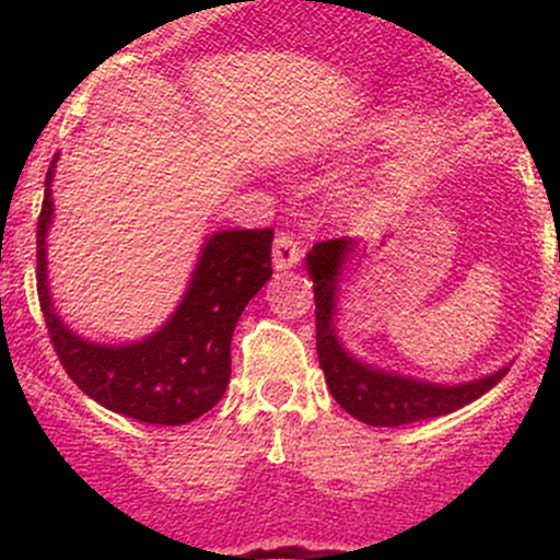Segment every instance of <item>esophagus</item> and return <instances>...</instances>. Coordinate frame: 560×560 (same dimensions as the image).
Listing matches in <instances>:
<instances>
[{
	"instance_id": "34e87169",
	"label": "esophagus",
	"mask_w": 560,
	"mask_h": 560,
	"mask_svg": "<svg viewBox=\"0 0 560 560\" xmlns=\"http://www.w3.org/2000/svg\"><path fill=\"white\" fill-rule=\"evenodd\" d=\"M300 240L294 234H289V231H281V234H276V242H273V266L279 268H292L294 262L300 260Z\"/></svg>"
}]
</instances>
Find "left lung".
<instances>
[{"instance_id":"8db88e82","label":"left lung","mask_w":560,"mask_h":560,"mask_svg":"<svg viewBox=\"0 0 560 560\" xmlns=\"http://www.w3.org/2000/svg\"><path fill=\"white\" fill-rule=\"evenodd\" d=\"M350 249L352 240H326L313 244L307 253V273L313 279V300H316L318 363L334 400L342 405L347 413L369 427H405V423L436 419L474 402L508 374V369H500L498 374L479 378V382L445 387V384L384 374L355 361L339 345L331 324L339 271Z\"/></svg>"}]
</instances>
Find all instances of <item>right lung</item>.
I'll return each instance as SVG.
<instances>
[{
  "instance_id": "add662e5",
  "label": "right lung",
  "mask_w": 560,
  "mask_h": 560,
  "mask_svg": "<svg viewBox=\"0 0 560 560\" xmlns=\"http://www.w3.org/2000/svg\"><path fill=\"white\" fill-rule=\"evenodd\" d=\"M52 173L44 178L36 223V292L57 358L92 400L113 413L155 427H182L208 413L231 378V337L244 305L271 279L273 229L221 231L205 244L189 292L176 316L144 342H86L57 318L47 287V226L52 221Z\"/></svg>"
}]
</instances>
